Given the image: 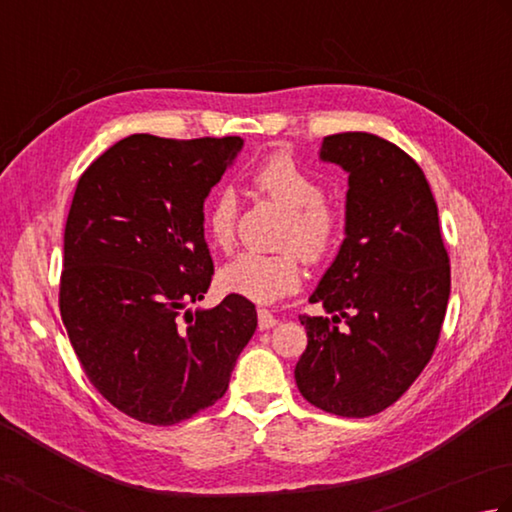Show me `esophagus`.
<instances>
[{"mask_svg": "<svg viewBox=\"0 0 512 512\" xmlns=\"http://www.w3.org/2000/svg\"><path fill=\"white\" fill-rule=\"evenodd\" d=\"M257 324H259V329H262V331L273 329L277 324V318L268 309H257Z\"/></svg>", "mask_w": 512, "mask_h": 512, "instance_id": "esophagus-1", "label": "esophagus"}]
</instances>
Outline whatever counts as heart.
<instances>
[{
	"label": "heart",
	"mask_w": 512,
	"mask_h": 512,
	"mask_svg": "<svg viewBox=\"0 0 512 512\" xmlns=\"http://www.w3.org/2000/svg\"><path fill=\"white\" fill-rule=\"evenodd\" d=\"M255 190L277 206L286 208L275 255L241 253L219 273L226 291L255 302H275L295 293L302 284L300 255L306 262H322L340 237V212L324 199V188L315 174L291 154L275 152L253 172ZM239 201L232 188H219L206 208V232L212 244L230 250L237 239ZM301 253L297 254L296 250Z\"/></svg>",
	"instance_id": "1"
}]
</instances>
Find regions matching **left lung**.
<instances>
[{
	"instance_id": "left-lung-1",
	"label": "left lung",
	"mask_w": 512,
	"mask_h": 512,
	"mask_svg": "<svg viewBox=\"0 0 512 512\" xmlns=\"http://www.w3.org/2000/svg\"><path fill=\"white\" fill-rule=\"evenodd\" d=\"M320 159L349 174L347 237L309 297L331 318L300 315L309 345L295 383L320 410L365 418L394 405L430 362L450 257L430 185L401 147L345 132L324 136Z\"/></svg>"
}]
</instances>
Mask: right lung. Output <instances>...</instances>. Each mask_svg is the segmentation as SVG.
Returning <instances> with one entry per match:
<instances>
[{
    "label": "right lung",
    "instance_id": "add662e5",
    "mask_svg": "<svg viewBox=\"0 0 512 512\" xmlns=\"http://www.w3.org/2000/svg\"><path fill=\"white\" fill-rule=\"evenodd\" d=\"M239 136H127L82 172L64 226L60 315L98 392L127 416L174 425L226 394L257 329L255 304L203 300L215 273L203 201Z\"/></svg>",
    "mask_w": 512,
    "mask_h": 512
}]
</instances>
